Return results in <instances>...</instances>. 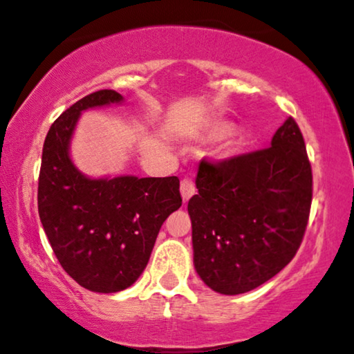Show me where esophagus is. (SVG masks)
<instances>
[{
  "instance_id": "obj_1",
  "label": "esophagus",
  "mask_w": 354,
  "mask_h": 354,
  "mask_svg": "<svg viewBox=\"0 0 354 354\" xmlns=\"http://www.w3.org/2000/svg\"><path fill=\"white\" fill-rule=\"evenodd\" d=\"M180 191H181V196H183V201L186 203L191 198V196L196 193L194 183L191 181L189 178H183L181 185H180Z\"/></svg>"
}]
</instances>
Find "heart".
Wrapping results in <instances>:
<instances>
[{"mask_svg": "<svg viewBox=\"0 0 354 354\" xmlns=\"http://www.w3.org/2000/svg\"><path fill=\"white\" fill-rule=\"evenodd\" d=\"M231 131V125L225 122H218V123H212V125L207 129L206 131V136L209 140H219L223 138V136H225Z\"/></svg>", "mask_w": 354, "mask_h": 354, "instance_id": "heart-1", "label": "heart"}]
</instances>
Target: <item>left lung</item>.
Listing matches in <instances>:
<instances>
[{
    "label": "left lung",
    "mask_w": 354,
    "mask_h": 354,
    "mask_svg": "<svg viewBox=\"0 0 354 354\" xmlns=\"http://www.w3.org/2000/svg\"><path fill=\"white\" fill-rule=\"evenodd\" d=\"M188 203L194 269L223 295L257 288L299 250L312 204V166L292 117L266 150L201 161Z\"/></svg>",
    "instance_id": "obj_1"
}]
</instances>
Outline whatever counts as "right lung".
I'll return each mask as SVG.
<instances>
[{"label": "right lung", "mask_w": 354, "mask_h": 354, "mask_svg": "<svg viewBox=\"0 0 354 354\" xmlns=\"http://www.w3.org/2000/svg\"><path fill=\"white\" fill-rule=\"evenodd\" d=\"M123 104L115 91L75 102L44 140L37 188L39 218L62 269L80 287L115 293L136 282L147 267L161 225L180 209L178 176L91 178L71 158L80 113Z\"/></svg>", "instance_id": "right-lung-1"}]
</instances>
